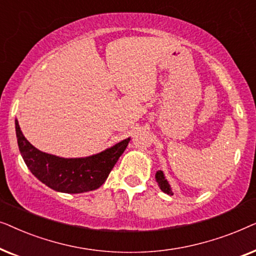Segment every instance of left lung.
<instances>
[{
  "label": "left lung",
  "instance_id": "left-lung-1",
  "mask_svg": "<svg viewBox=\"0 0 256 256\" xmlns=\"http://www.w3.org/2000/svg\"><path fill=\"white\" fill-rule=\"evenodd\" d=\"M156 180L160 185V190H162L163 192H166V194H170V196L174 194L172 191H171V188H170L169 183H168L166 178H164V174H163L162 171H157V172H156Z\"/></svg>",
  "mask_w": 256,
  "mask_h": 256
}]
</instances>
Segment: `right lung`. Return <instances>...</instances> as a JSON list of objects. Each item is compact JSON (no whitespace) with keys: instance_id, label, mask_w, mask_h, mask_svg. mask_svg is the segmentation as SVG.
<instances>
[{"instance_id":"obj_1","label":"right lung","mask_w":256,"mask_h":256,"mask_svg":"<svg viewBox=\"0 0 256 256\" xmlns=\"http://www.w3.org/2000/svg\"><path fill=\"white\" fill-rule=\"evenodd\" d=\"M18 148L29 170L42 183L65 194H82L99 188L127 148L126 138L112 148L85 158H62L34 148L20 132L15 120Z\"/></svg>"}]
</instances>
